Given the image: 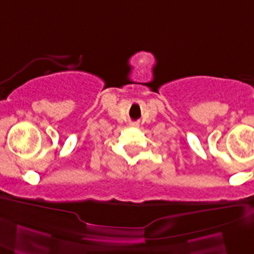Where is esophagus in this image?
Instances as JSON below:
<instances>
[{"instance_id":"esophagus-1","label":"esophagus","mask_w":254,"mask_h":254,"mask_svg":"<svg viewBox=\"0 0 254 254\" xmlns=\"http://www.w3.org/2000/svg\"><path fill=\"white\" fill-rule=\"evenodd\" d=\"M132 127H139V123H133Z\"/></svg>"}]
</instances>
